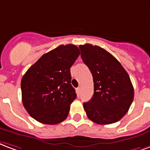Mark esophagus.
Listing matches in <instances>:
<instances>
[{"label": "esophagus", "instance_id": "1", "mask_svg": "<svg viewBox=\"0 0 150 150\" xmlns=\"http://www.w3.org/2000/svg\"><path fill=\"white\" fill-rule=\"evenodd\" d=\"M76 94H77V96H79L80 93H81V88H80V87L76 88Z\"/></svg>", "mask_w": 150, "mask_h": 150}]
</instances>
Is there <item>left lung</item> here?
<instances>
[{"label": "left lung", "mask_w": 150, "mask_h": 150, "mask_svg": "<svg viewBox=\"0 0 150 150\" xmlns=\"http://www.w3.org/2000/svg\"><path fill=\"white\" fill-rule=\"evenodd\" d=\"M83 62L93 75L94 92L83 104L86 115L99 125H109L121 120L133 102L134 91L130 78L121 63L98 45L79 46Z\"/></svg>", "instance_id": "8db88e82"}]
</instances>
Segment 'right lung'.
I'll use <instances>...</instances> for the list:
<instances>
[{
  "instance_id": "1",
  "label": "right lung",
  "mask_w": 150,
  "mask_h": 150,
  "mask_svg": "<svg viewBox=\"0 0 150 150\" xmlns=\"http://www.w3.org/2000/svg\"><path fill=\"white\" fill-rule=\"evenodd\" d=\"M79 55L76 45H62L44 54L23 76V105L33 118L47 125L66 119L76 98L70 68Z\"/></svg>"
}]
</instances>
